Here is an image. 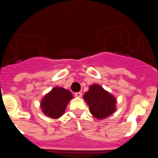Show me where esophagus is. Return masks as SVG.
Instances as JSON below:
<instances>
[{"label": "esophagus", "instance_id": "obj_1", "mask_svg": "<svg viewBox=\"0 0 158 158\" xmlns=\"http://www.w3.org/2000/svg\"><path fill=\"white\" fill-rule=\"evenodd\" d=\"M74 95H75V96H76V97H77V98H80V97H81L82 93H80V92H78V93H75Z\"/></svg>", "mask_w": 158, "mask_h": 158}]
</instances>
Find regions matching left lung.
Masks as SVG:
<instances>
[{
  "mask_svg": "<svg viewBox=\"0 0 158 158\" xmlns=\"http://www.w3.org/2000/svg\"><path fill=\"white\" fill-rule=\"evenodd\" d=\"M89 107V111L95 118L104 119L116 110V99L102 86L93 84L83 96Z\"/></svg>",
  "mask_w": 158,
  "mask_h": 158,
  "instance_id": "obj_1",
  "label": "left lung"
}]
</instances>
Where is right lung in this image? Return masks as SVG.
Segmentation results:
<instances>
[{
  "instance_id": "right-lung-1",
  "label": "right lung",
  "mask_w": 158,
  "mask_h": 158,
  "mask_svg": "<svg viewBox=\"0 0 158 158\" xmlns=\"http://www.w3.org/2000/svg\"><path fill=\"white\" fill-rule=\"evenodd\" d=\"M72 99L73 95L69 90L62 87H54L43 96L40 107L44 115L57 119L65 113L67 104Z\"/></svg>"
}]
</instances>
